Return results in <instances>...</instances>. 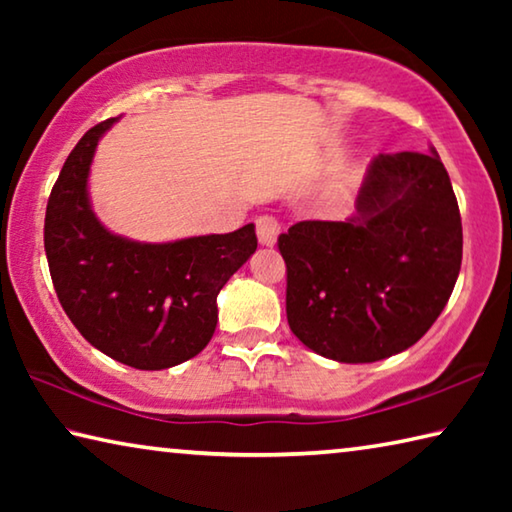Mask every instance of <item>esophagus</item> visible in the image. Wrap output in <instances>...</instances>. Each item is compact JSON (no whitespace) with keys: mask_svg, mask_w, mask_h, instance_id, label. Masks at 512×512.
<instances>
[{"mask_svg":"<svg viewBox=\"0 0 512 512\" xmlns=\"http://www.w3.org/2000/svg\"><path fill=\"white\" fill-rule=\"evenodd\" d=\"M280 221L275 219V216H268V214H264V216H259L257 219V239H259V244L262 246H275V241H277V235H280Z\"/></svg>","mask_w":512,"mask_h":512,"instance_id":"34e87169","label":"esophagus"}]
</instances>
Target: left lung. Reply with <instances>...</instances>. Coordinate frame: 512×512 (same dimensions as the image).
<instances>
[{"label": "left lung", "instance_id": "8db88e82", "mask_svg": "<svg viewBox=\"0 0 512 512\" xmlns=\"http://www.w3.org/2000/svg\"><path fill=\"white\" fill-rule=\"evenodd\" d=\"M291 332L320 357L372 363L411 348L452 296L461 212L438 153H381L345 221H300L277 237Z\"/></svg>", "mask_w": 512, "mask_h": 512}]
</instances>
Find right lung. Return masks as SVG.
Masks as SVG:
<instances>
[{"instance_id": "add662e5", "label": "right lung", "mask_w": 512, "mask_h": 512, "mask_svg": "<svg viewBox=\"0 0 512 512\" xmlns=\"http://www.w3.org/2000/svg\"><path fill=\"white\" fill-rule=\"evenodd\" d=\"M117 117L85 133L60 169L45 216V253L65 314L83 339L137 370L196 357L216 329V296L257 250L255 225L228 235L142 244L94 216L90 164Z\"/></svg>"}]
</instances>
